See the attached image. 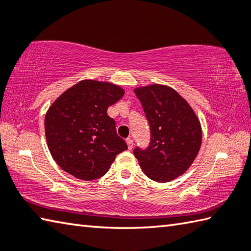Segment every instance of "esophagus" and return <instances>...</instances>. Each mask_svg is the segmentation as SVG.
Listing matches in <instances>:
<instances>
[{"label": "esophagus", "mask_w": 251, "mask_h": 251, "mask_svg": "<svg viewBox=\"0 0 251 251\" xmlns=\"http://www.w3.org/2000/svg\"><path fill=\"white\" fill-rule=\"evenodd\" d=\"M126 143H127V146H128V149H129V150H130L131 148H133V146H134V141H133V139L127 138V139H126Z\"/></svg>", "instance_id": "esophagus-1"}]
</instances>
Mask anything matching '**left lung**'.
<instances>
[{
	"label": "left lung",
	"instance_id": "obj_1",
	"mask_svg": "<svg viewBox=\"0 0 251 251\" xmlns=\"http://www.w3.org/2000/svg\"><path fill=\"white\" fill-rule=\"evenodd\" d=\"M134 91L150 126L148 148H135V157L149 179L175 180L189 169L201 148L202 128L197 114L170 86L151 84Z\"/></svg>",
	"mask_w": 251,
	"mask_h": 251
}]
</instances>
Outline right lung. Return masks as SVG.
Listing matches in <instances>:
<instances>
[{
  "label": "right lung",
  "mask_w": 251,
  "mask_h": 251,
  "mask_svg": "<svg viewBox=\"0 0 251 251\" xmlns=\"http://www.w3.org/2000/svg\"><path fill=\"white\" fill-rule=\"evenodd\" d=\"M124 95L121 86L83 80L65 91L46 113L45 134L53 160L78 179L91 181L110 169L127 144L116 133L108 106Z\"/></svg>",
  "instance_id": "1"
}]
</instances>
